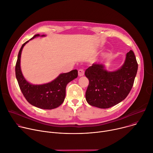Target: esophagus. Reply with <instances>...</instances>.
Returning <instances> with one entry per match:
<instances>
[{"label":"esophagus","instance_id":"obj_1","mask_svg":"<svg viewBox=\"0 0 153 153\" xmlns=\"http://www.w3.org/2000/svg\"><path fill=\"white\" fill-rule=\"evenodd\" d=\"M78 74H79V77L83 76L84 75V71L83 69H79V71H78Z\"/></svg>","mask_w":153,"mask_h":153}]
</instances>
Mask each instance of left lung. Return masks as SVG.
<instances>
[{
    "label": "left lung",
    "instance_id": "left-lung-1",
    "mask_svg": "<svg viewBox=\"0 0 153 153\" xmlns=\"http://www.w3.org/2000/svg\"><path fill=\"white\" fill-rule=\"evenodd\" d=\"M137 70L136 58L131 50L126 54L123 65L116 71H107L104 63H94L85 72L89 80L85 93L87 103L102 109L119 103L133 87Z\"/></svg>",
    "mask_w": 153,
    "mask_h": 153
}]
</instances>
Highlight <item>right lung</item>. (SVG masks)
<instances>
[{
  "label": "right lung",
  "mask_w": 153,
  "mask_h": 153,
  "mask_svg": "<svg viewBox=\"0 0 153 153\" xmlns=\"http://www.w3.org/2000/svg\"><path fill=\"white\" fill-rule=\"evenodd\" d=\"M39 36L45 37V35L36 34L22 45L18 55L15 74L22 92L30 105L40 109H52L63 103L66 96V87L69 82L77 77L78 72L77 69H74L67 73L60 74L52 81L44 84H32L27 81L20 66L22 52L29 40Z\"/></svg>",
  "instance_id": "obj_1"
}]
</instances>
